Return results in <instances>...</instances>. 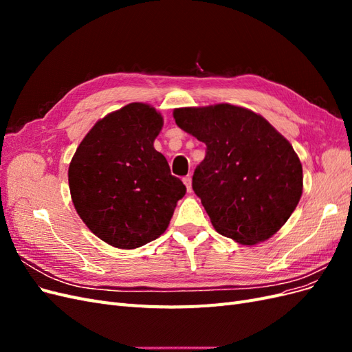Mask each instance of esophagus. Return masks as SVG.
Segmentation results:
<instances>
[{"label": "esophagus", "instance_id": "obj_1", "mask_svg": "<svg viewBox=\"0 0 352 352\" xmlns=\"http://www.w3.org/2000/svg\"><path fill=\"white\" fill-rule=\"evenodd\" d=\"M184 184L186 185L188 192H192V177H190L189 175L185 176V177H184Z\"/></svg>", "mask_w": 352, "mask_h": 352}]
</instances>
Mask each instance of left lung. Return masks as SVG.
Wrapping results in <instances>:
<instances>
[{
    "instance_id": "obj_1",
    "label": "left lung",
    "mask_w": 352,
    "mask_h": 352,
    "mask_svg": "<svg viewBox=\"0 0 352 352\" xmlns=\"http://www.w3.org/2000/svg\"><path fill=\"white\" fill-rule=\"evenodd\" d=\"M180 129L207 146L192 177L211 225L242 245L267 241L302 195V166L263 116L232 104L173 111Z\"/></svg>"
}]
</instances>
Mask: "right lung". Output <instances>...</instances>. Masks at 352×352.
I'll use <instances>...</instances> for the list:
<instances>
[{"instance_id":"add662e5","label":"right lung","mask_w":352,"mask_h":352,"mask_svg":"<svg viewBox=\"0 0 352 352\" xmlns=\"http://www.w3.org/2000/svg\"><path fill=\"white\" fill-rule=\"evenodd\" d=\"M162 127L163 117L151 105L127 104L95 123L72 158L74 208L111 247L133 250L157 239L186 192L154 148Z\"/></svg>"}]
</instances>
